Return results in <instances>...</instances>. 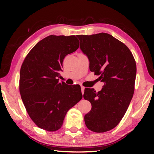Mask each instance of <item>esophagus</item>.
Returning a JSON list of instances; mask_svg holds the SVG:
<instances>
[{
    "label": "esophagus",
    "instance_id": "esophagus-1",
    "mask_svg": "<svg viewBox=\"0 0 154 154\" xmlns=\"http://www.w3.org/2000/svg\"><path fill=\"white\" fill-rule=\"evenodd\" d=\"M84 91H85V87L81 86V93H82V94H84Z\"/></svg>",
    "mask_w": 154,
    "mask_h": 154
}]
</instances>
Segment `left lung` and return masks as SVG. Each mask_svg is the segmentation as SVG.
<instances>
[{
	"instance_id": "obj_1",
	"label": "left lung",
	"mask_w": 154,
	"mask_h": 154,
	"mask_svg": "<svg viewBox=\"0 0 154 154\" xmlns=\"http://www.w3.org/2000/svg\"><path fill=\"white\" fill-rule=\"evenodd\" d=\"M80 49L89 60V69L104 83L101 91L85 89L83 97L92 108L84 119L87 127L94 132L113 129L128 108L134 91L136 65L126 45L112 35L99 33L77 35Z\"/></svg>"
}]
</instances>
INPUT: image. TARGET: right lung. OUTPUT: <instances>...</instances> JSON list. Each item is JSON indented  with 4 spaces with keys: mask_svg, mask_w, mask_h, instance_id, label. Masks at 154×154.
Instances as JSON below:
<instances>
[{
    "mask_svg": "<svg viewBox=\"0 0 154 154\" xmlns=\"http://www.w3.org/2000/svg\"><path fill=\"white\" fill-rule=\"evenodd\" d=\"M75 35H49L29 52L20 72V93L33 122L42 129L56 131L67 111L83 97L79 85L59 83L67 55L79 48Z\"/></svg>",
    "mask_w": 154,
    "mask_h": 154,
    "instance_id": "1",
    "label": "right lung"
}]
</instances>
